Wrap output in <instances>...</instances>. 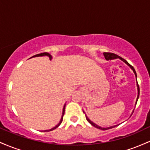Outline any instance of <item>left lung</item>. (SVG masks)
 <instances>
[{"label":"left lung","mask_w":150,"mask_h":150,"mask_svg":"<svg viewBox=\"0 0 150 150\" xmlns=\"http://www.w3.org/2000/svg\"><path fill=\"white\" fill-rule=\"evenodd\" d=\"M103 54H104L105 59L107 60V61H111V60L116 59V58H119V59L121 60L122 61L124 62L125 64L128 65V66L130 67V68H131L132 71H133V73H134V74H135V77H136V83H137V99H136V102H135V105H136V104H137V100H138L139 95H140V88H139V85H138V84H137V74H136V72H135V69H134V68L132 66V65H130V64H129L128 62L125 61V59H123V58H122L121 57H120V56H118V55L114 54V53H103ZM133 111H134V109H133V111H132V113H131V115H130V116H132V113H133ZM83 112L85 113V111H83ZM85 117H86V119H87V121H88L89 123H90L91 125H93V126H94V127H95V128H98V129H100V130H108V129L113 128H114V127H116L117 125H113V126L107 127V128H102V127L99 126V125H98L95 124V123H94V122H92V120H91L90 119H89V118L87 116V115H86V114H85Z\"/></svg>","instance_id":"1"}]
</instances>
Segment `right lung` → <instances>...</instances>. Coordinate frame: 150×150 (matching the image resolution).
Returning a JSON list of instances; mask_svg holds the SVG:
<instances>
[{
	"label": "right lung",
	"instance_id": "obj_1",
	"mask_svg": "<svg viewBox=\"0 0 150 150\" xmlns=\"http://www.w3.org/2000/svg\"><path fill=\"white\" fill-rule=\"evenodd\" d=\"M40 56H48V57L49 58L50 60L52 59V56H51V54H49V53H40V54H37V55H34V56H32V57L31 58H34V57H40ZM65 104H64V106H63V113H62V116L61 118V120H60L59 123H58L57 125H56L55 127H53V128H52L51 129H49V130H43L44 132H49V131H51V130H54V129L57 128L58 126H59L60 125H61V123H62V121H63V116H64V113H65Z\"/></svg>",
	"mask_w": 150,
	"mask_h": 150
}]
</instances>
